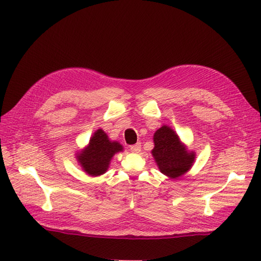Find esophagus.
<instances>
[{
	"label": "esophagus",
	"instance_id": "1",
	"mask_svg": "<svg viewBox=\"0 0 261 261\" xmlns=\"http://www.w3.org/2000/svg\"><path fill=\"white\" fill-rule=\"evenodd\" d=\"M130 150L132 151V152L139 153V152H140V151H141V143H140V142H138V143H136V144L131 145V147H130Z\"/></svg>",
	"mask_w": 261,
	"mask_h": 261
}]
</instances>
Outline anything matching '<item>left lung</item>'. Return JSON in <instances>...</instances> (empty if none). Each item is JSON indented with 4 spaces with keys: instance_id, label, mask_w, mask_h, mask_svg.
<instances>
[{
    "instance_id": "1",
    "label": "left lung",
    "mask_w": 261,
    "mask_h": 261,
    "mask_svg": "<svg viewBox=\"0 0 261 261\" xmlns=\"http://www.w3.org/2000/svg\"><path fill=\"white\" fill-rule=\"evenodd\" d=\"M154 148L151 151L159 170L167 177L175 179L190 170L196 153L189 151L180 141L170 126L162 125L153 136Z\"/></svg>"
}]
</instances>
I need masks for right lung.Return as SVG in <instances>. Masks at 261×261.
Returning <instances> with one entry per match:
<instances>
[{
	"mask_svg": "<svg viewBox=\"0 0 261 261\" xmlns=\"http://www.w3.org/2000/svg\"><path fill=\"white\" fill-rule=\"evenodd\" d=\"M123 148L117 141H110L102 129L96 130L91 137L87 148L77 153L76 159L88 174L96 177L106 173L112 156Z\"/></svg>",
	"mask_w": 261,
	"mask_h": 261,
	"instance_id": "add662e5",
	"label": "right lung"
}]
</instances>
